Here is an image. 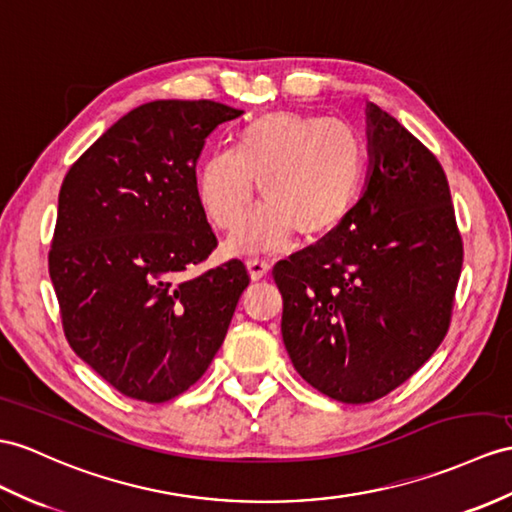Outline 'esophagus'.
Returning <instances> with one entry per match:
<instances>
[{
    "mask_svg": "<svg viewBox=\"0 0 512 512\" xmlns=\"http://www.w3.org/2000/svg\"><path fill=\"white\" fill-rule=\"evenodd\" d=\"M247 269H249V276H252V280H260L269 273L271 263L263 258H247Z\"/></svg>",
    "mask_w": 512,
    "mask_h": 512,
    "instance_id": "1",
    "label": "esophagus"
}]
</instances>
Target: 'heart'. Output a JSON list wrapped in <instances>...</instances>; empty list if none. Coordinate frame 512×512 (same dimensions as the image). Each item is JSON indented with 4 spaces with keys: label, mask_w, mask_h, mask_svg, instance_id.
<instances>
[{
    "label": "heart",
    "mask_w": 512,
    "mask_h": 512,
    "mask_svg": "<svg viewBox=\"0 0 512 512\" xmlns=\"http://www.w3.org/2000/svg\"><path fill=\"white\" fill-rule=\"evenodd\" d=\"M360 173L363 143L345 121L267 112L236 134L234 154L204 158L197 197L217 230L234 232L252 206L258 180L265 204L230 249H273L293 230L313 239L339 226L354 204Z\"/></svg>",
    "instance_id": "b5f03b06"
}]
</instances>
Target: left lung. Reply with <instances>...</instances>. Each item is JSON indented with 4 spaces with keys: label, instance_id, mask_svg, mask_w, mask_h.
Here are the masks:
<instances>
[{
    "label": "left lung",
    "instance_id": "8db88e82",
    "mask_svg": "<svg viewBox=\"0 0 512 512\" xmlns=\"http://www.w3.org/2000/svg\"><path fill=\"white\" fill-rule=\"evenodd\" d=\"M367 180L330 234L280 260L282 341L310 386L367 404L406 382L450 328L463 241L430 149L367 104Z\"/></svg>",
    "mask_w": 512,
    "mask_h": 512
}]
</instances>
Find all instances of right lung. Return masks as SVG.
I'll return each instance as SVG.
<instances>
[{
    "instance_id": "obj_1",
    "label": "right lung",
    "mask_w": 512,
    "mask_h": 512,
    "mask_svg": "<svg viewBox=\"0 0 512 512\" xmlns=\"http://www.w3.org/2000/svg\"><path fill=\"white\" fill-rule=\"evenodd\" d=\"M243 110L156 99L121 117L69 169L49 278L67 341L132 400L167 402L204 376L249 284L241 260L202 276L217 247L195 165Z\"/></svg>"
}]
</instances>
